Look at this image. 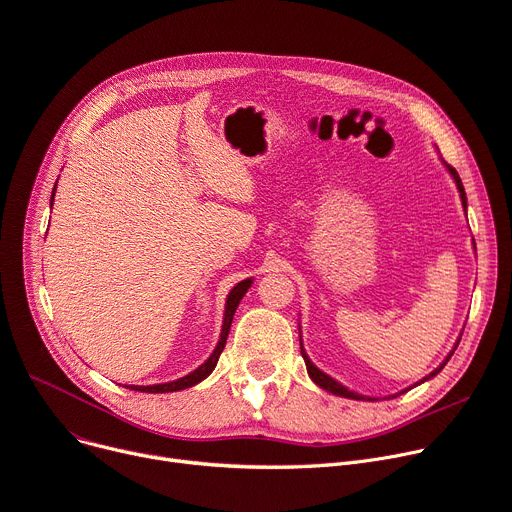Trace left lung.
Masks as SVG:
<instances>
[{"mask_svg":"<svg viewBox=\"0 0 512 512\" xmlns=\"http://www.w3.org/2000/svg\"><path fill=\"white\" fill-rule=\"evenodd\" d=\"M443 162V166H445V170L451 174V178H453V182H455V186H457V190H459V196H461V203H463V209L467 211V196H465V188H463V182H461V178H459V174L455 172V168H451L445 160H441ZM299 332H301V328H299ZM299 340H301V336H299ZM459 340H461V336L457 338V342H455V346H453V350L449 352V355L445 357V361L432 371V373H428L426 377H422L418 383H414L412 387H416V385H420V383H424V381H428V379H432L435 375H439L441 371H443V367L449 363V359L453 357V352H455V348H457V344H459ZM301 357H303V361H305V367H307V375L311 377V381L316 383V385H320L322 389H326V391H330V393H334V396H340V398H348V400H377V398H369V396H363V393H357V391H352V389H348V387H344L340 381H336L334 377H330V375H326L322 369H318L316 365L311 363V359L307 357V352H305V348H303V342H301ZM412 387H408V389H412ZM408 389H404V391H408ZM404 391H400V393H404ZM400 393H393V396H387V400H391V398H398Z\"/></svg>","mask_w":512,"mask_h":512,"instance_id":"left-lung-1","label":"left lung"}]
</instances>
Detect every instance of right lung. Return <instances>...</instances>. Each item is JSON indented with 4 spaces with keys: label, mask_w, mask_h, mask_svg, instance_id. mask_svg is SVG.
Listing matches in <instances>:
<instances>
[{
    "label": "right lung",
    "mask_w": 512,
    "mask_h": 512,
    "mask_svg": "<svg viewBox=\"0 0 512 512\" xmlns=\"http://www.w3.org/2000/svg\"><path fill=\"white\" fill-rule=\"evenodd\" d=\"M55 190H57V182H55V188H53V194H51V207H53V201H55ZM252 281L254 279H244L240 281L238 285H235L229 295H227V301H225V313H223V326H221V334H219V342L215 346V350L211 352V357L201 365L196 367L192 373L176 379V381H168V383H153V385H125L133 391H143V393H170V391H180V389H186V387H192L196 383H201L203 379H207L213 369L217 367V361H219V355L225 348V342H227V334H229V328H231V322H233V313L235 309H238L242 297L248 293V289L252 287Z\"/></svg>",
    "instance_id": "right-lung-1"
}]
</instances>
